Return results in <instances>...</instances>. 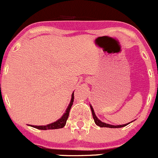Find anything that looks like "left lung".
<instances>
[{"mask_svg": "<svg viewBox=\"0 0 158 158\" xmlns=\"http://www.w3.org/2000/svg\"><path fill=\"white\" fill-rule=\"evenodd\" d=\"M90 109H91V111H92V115H93V118L94 119V122H95L96 124L97 125V126H100V127H107V128H121V127H124L127 126L128 124H129V123H128V124H125V125H120V126H112V125H109V124H106V123H102L101 122L100 120H99V119L97 118V116L95 115V113H94V110L93 109V108H92V106H90Z\"/></svg>", "mask_w": 158, "mask_h": 158, "instance_id": "left-lung-1", "label": "left lung"}]
</instances>
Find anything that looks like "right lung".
<instances>
[{
    "label": "right lung",
    "mask_w": 158,
    "mask_h": 158,
    "mask_svg": "<svg viewBox=\"0 0 158 158\" xmlns=\"http://www.w3.org/2000/svg\"><path fill=\"white\" fill-rule=\"evenodd\" d=\"M74 93V92H73ZM73 93L72 94V98H71V101H70V103L69 104V106L67 108L66 112H65L64 115L61 117V119H59V120H57L56 122L51 123V124L47 125V126H32L33 128H38V129L40 130H50V129H57V128H63L65 126L67 122V119L68 118L69 116V112H70V108H71L72 105H73V99H74V94Z\"/></svg>",
    "instance_id": "1"
}]
</instances>
